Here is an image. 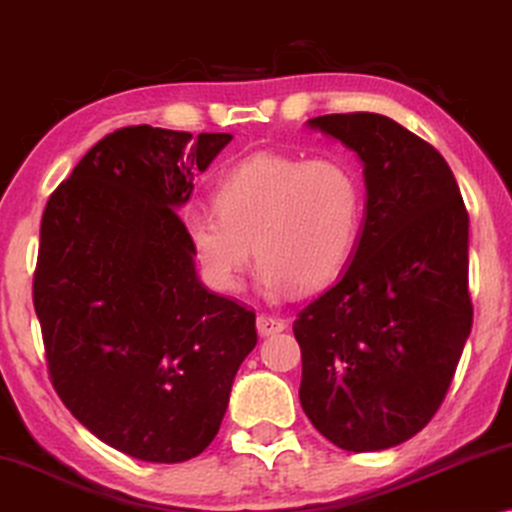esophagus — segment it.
<instances>
[{"instance_id":"obj_1","label":"esophagus","mask_w":512,"mask_h":512,"mask_svg":"<svg viewBox=\"0 0 512 512\" xmlns=\"http://www.w3.org/2000/svg\"><path fill=\"white\" fill-rule=\"evenodd\" d=\"M256 328H258V335H261V338H270V335L282 333L286 324H284V319L270 317V314H258Z\"/></svg>"}]
</instances>
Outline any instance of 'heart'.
<instances>
[{
    "label": "heart",
    "mask_w": 512,
    "mask_h": 512,
    "mask_svg": "<svg viewBox=\"0 0 512 512\" xmlns=\"http://www.w3.org/2000/svg\"><path fill=\"white\" fill-rule=\"evenodd\" d=\"M214 207L216 214L186 221L209 284L240 291L256 251L258 284L279 296L291 286L317 289L347 263L363 200L354 172L338 160L258 153L226 174Z\"/></svg>",
    "instance_id": "1"
}]
</instances>
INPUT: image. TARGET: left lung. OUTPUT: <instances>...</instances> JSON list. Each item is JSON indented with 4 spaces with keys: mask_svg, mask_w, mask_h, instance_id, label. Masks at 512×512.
<instances>
[{
    "mask_svg": "<svg viewBox=\"0 0 512 512\" xmlns=\"http://www.w3.org/2000/svg\"><path fill=\"white\" fill-rule=\"evenodd\" d=\"M305 125L356 153L366 214L349 268L293 321L300 405L342 450H389L436 415L471 333L468 214L445 158L391 118Z\"/></svg>",
    "mask_w": 512,
    "mask_h": 512,
    "instance_id": "left-lung-1",
    "label": "left lung"
}]
</instances>
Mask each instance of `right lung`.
Masks as SVG:
<instances>
[{"label": "right lung", "instance_id": "add662e5", "mask_svg": "<svg viewBox=\"0 0 512 512\" xmlns=\"http://www.w3.org/2000/svg\"><path fill=\"white\" fill-rule=\"evenodd\" d=\"M226 132L116 130L48 198L34 275L53 387L114 450L179 464L212 443L256 314L207 291L177 216Z\"/></svg>", "mask_w": 512, "mask_h": 512}]
</instances>
